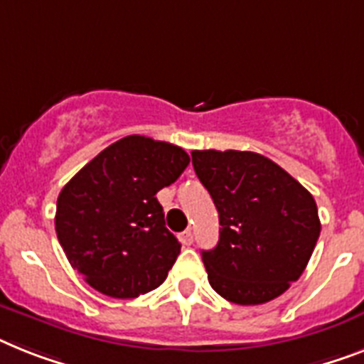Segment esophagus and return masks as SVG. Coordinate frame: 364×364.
<instances>
[{
    "label": "esophagus",
    "mask_w": 364,
    "mask_h": 364,
    "mask_svg": "<svg viewBox=\"0 0 364 364\" xmlns=\"http://www.w3.org/2000/svg\"><path fill=\"white\" fill-rule=\"evenodd\" d=\"M178 238H180V242L184 243V245H191V243H193V232H191V229H186L184 232L180 234Z\"/></svg>",
    "instance_id": "obj_1"
}]
</instances>
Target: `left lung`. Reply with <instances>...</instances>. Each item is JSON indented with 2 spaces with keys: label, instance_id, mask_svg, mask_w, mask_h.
<instances>
[{
  "label": "left lung",
  "instance_id": "1",
  "mask_svg": "<svg viewBox=\"0 0 364 364\" xmlns=\"http://www.w3.org/2000/svg\"><path fill=\"white\" fill-rule=\"evenodd\" d=\"M191 160L221 225L218 245L203 251L212 288L236 305L287 292L307 268L322 229L312 195L257 152L193 150Z\"/></svg>",
  "mask_w": 364,
  "mask_h": 364
}]
</instances>
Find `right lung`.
<instances>
[{"label":"right lung","mask_w":364,"mask_h":364,"mask_svg":"<svg viewBox=\"0 0 364 364\" xmlns=\"http://www.w3.org/2000/svg\"><path fill=\"white\" fill-rule=\"evenodd\" d=\"M188 164L180 146L128 135L72 176L57 197L55 232L87 284L132 299L164 283L180 243L165 227L156 193Z\"/></svg>","instance_id":"add662e5"}]
</instances>
